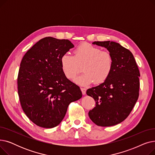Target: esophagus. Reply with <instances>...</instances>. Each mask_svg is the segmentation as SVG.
<instances>
[{"label":"esophagus","instance_id":"1","mask_svg":"<svg viewBox=\"0 0 155 155\" xmlns=\"http://www.w3.org/2000/svg\"><path fill=\"white\" fill-rule=\"evenodd\" d=\"M81 91H82V92L83 95H85L86 94L87 89L85 88H81Z\"/></svg>","mask_w":155,"mask_h":155}]
</instances>
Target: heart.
Segmentation results:
<instances>
[{
  "label": "heart",
  "instance_id": "obj_1",
  "mask_svg": "<svg viewBox=\"0 0 155 155\" xmlns=\"http://www.w3.org/2000/svg\"><path fill=\"white\" fill-rule=\"evenodd\" d=\"M64 75L73 80L82 66L83 75L77 78L75 82L80 85H88L94 82L96 84L104 82L112 72L114 60L111 54L88 43L79 45L74 50V56L63 54L60 60Z\"/></svg>",
  "mask_w": 155,
  "mask_h": 155
}]
</instances>
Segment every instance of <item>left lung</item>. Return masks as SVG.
Returning a JSON list of instances; mask_svg holds the SVG:
<instances>
[{"label":"left lung","mask_w":155,"mask_h":155,"mask_svg":"<svg viewBox=\"0 0 155 155\" xmlns=\"http://www.w3.org/2000/svg\"><path fill=\"white\" fill-rule=\"evenodd\" d=\"M92 44L107 48L114 65L104 82L87 91L95 101V107L88 112V116L97 126H114L127 117L137 101L140 71L132 53L120 44L110 41Z\"/></svg>","instance_id":"1"}]
</instances>
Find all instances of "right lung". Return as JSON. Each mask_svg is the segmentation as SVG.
Wrapping results in <instances>:
<instances>
[{
    "mask_svg": "<svg viewBox=\"0 0 155 155\" xmlns=\"http://www.w3.org/2000/svg\"><path fill=\"white\" fill-rule=\"evenodd\" d=\"M74 47L68 39L46 37L24 54L18 77V95L23 111L37 126L60 124L68 105L82 96L80 88L62 71L61 56Z\"/></svg>",
    "mask_w": 155,
    "mask_h": 155,
    "instance_id": "obj_1",
    "label": "right lung"
}]
</instances>
